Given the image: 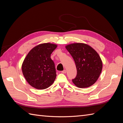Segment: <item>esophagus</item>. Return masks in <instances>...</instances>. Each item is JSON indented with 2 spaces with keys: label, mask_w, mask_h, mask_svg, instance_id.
<instances>
[{
  "label": "esophagus",
  "mask_w": 123,
  "mask_h": 123,
  "mask_svg": "<svg viewBox=\"0 0 123 123\" xmlns=\"http://www.w3.org/2000/svg\"><path fill=\"white\" fill-rule=\"evenodd\" d=\"M62 73H67V70H64L63 71H62Z\"/></svg>",
  "instance_id": "34e87169"
}]
</instances>
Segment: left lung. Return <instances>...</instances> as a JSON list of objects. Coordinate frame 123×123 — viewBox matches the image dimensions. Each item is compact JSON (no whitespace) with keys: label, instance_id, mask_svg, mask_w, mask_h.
I'll return each instance as SVG.
<instances>
[{"label":"left lung","instance_id":"1","mask_svg":"<svg viewBox=\"0 0 123 123\" xmlns=\"http://www.w3.org/2000/svg\"><path fill=\"white\" fill-rule=\"evenodd\" d=\"M76 65L77 75L72 80L75 86L86 88L98 80L101 73L103 64L98 52L88 44L74 43L65 46Z\"/></svg>","mask_w":123,"mask_h":123}]
</instances>
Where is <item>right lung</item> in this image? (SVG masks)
<instances>
[{
  "mask_svg": "<svg viewBox=\"0 0 123 123\" xmlns=\"http://www.w3.org/2000/svg\"><path fill=\"white\" fill-rule=\"evenodd\" d=\"M57 47L55 44L44 43L31 49L22 64L23 75L31 86L45 89L53 84L56 74L51 55Z\"/></svg>",
  "mask_w": 123,
  "mask_h": 123,
  "instance_id": "right-lung-1",
  "label": "right lung"
}]
</instances>
